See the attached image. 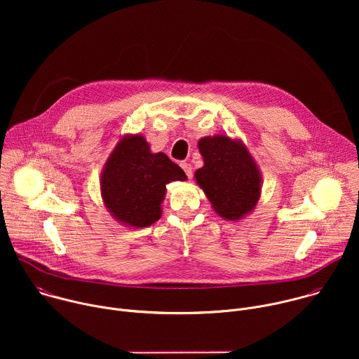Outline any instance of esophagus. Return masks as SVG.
I'll list each match as a JSON object with an SVG mask.
<instances>
[{"instance_id":"esophagus-1","label":"esophagus","mask_w":359,"mask_h":359,"mask_svg":"<svg viewBox=\"0 0 359 359\" xmlns=\"http://www.w3.org/2000/svg\"><path fill=\"white\" fill-rule=\"evenodd\" d=\"M180 166H182V169L184 170V173L187 175V177L190 179V177H191V175H193V168H191V165H190V163H187V162H182V163H180Z\"/></svg>"}]
</instances>
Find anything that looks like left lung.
<instances>
[{"label": "left lung", "mask_w": 359, "mask_h": 359, "mask_svg": "<svg viewBox=\"0 0 359 359\" xmlns=\"http://www.w3.org/2000/svg\"><path fill=\"white\" fill-rule=\"evenodd\" d=\"M203 168L194 173L213 210L224 220L238 222L252 213L262 196V172L241 139L204 136L197 142Z\"/></svg>", "instance_id": "left-lung-1"}]
</instances>
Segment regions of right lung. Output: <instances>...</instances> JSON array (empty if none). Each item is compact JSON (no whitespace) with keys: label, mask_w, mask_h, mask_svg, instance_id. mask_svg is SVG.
<instances>
[{"label":"right lung","mask_w":359,"mask_h":359,"mask_svg":"<svg viewBox=\"0 0 359 359\" xmlns=\"http://www.w3.org/2000/svg\"><path fill=\"white\" fill-rule=\"evenodd\" d=\"M186 173L165 153H153L143 135H123L100 173V196L111 216L130 229L149 227L162 216L166 184Z\"/></svg>","instance_id":"1"}]
</instances>
